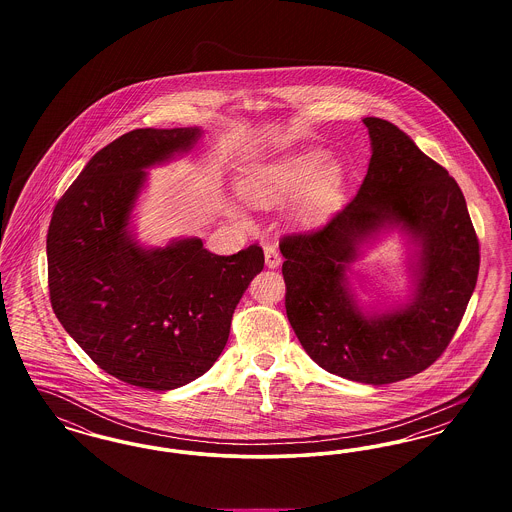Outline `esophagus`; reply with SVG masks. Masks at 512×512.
Masks as SVG:
<instances>
[{
    "label": "esophagus",
    "instance_id": "1",
    "mask_svg": "<svg viewBox=\"0 0 512 512\" xmlns=\"http://www.w3.org/2000/svg\"><path fill=\"white\" fill-rule=\"evenodd\" d=\"M265 261L268 268H276L280 265V253L276 249V245L265 244Z\"/></svg>",
    "mask_w": 512,
    "mask_h": 512
}]
</instances>
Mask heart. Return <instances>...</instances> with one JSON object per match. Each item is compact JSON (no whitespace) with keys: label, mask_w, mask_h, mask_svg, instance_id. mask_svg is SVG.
<instances>
[{"label":"heart","mask_w":512,"mask_h":512,"mask_svg":"<svg viewBox=\"0 0 512 512\" xmlns=\"http://www.w3.org/2000/svg\"><path fill=\"white\" fill-rule=\"evenodd\" d=\"M322 165L324 155L309 151L259 167L242 182V195L251 205L270 207L290 201L307 189L299 213L303 217H311L324 205L338 180V169L334 167H328L319 175L317 172Z\"/></svg>","instance_id":"obj_1"}]
</instances>
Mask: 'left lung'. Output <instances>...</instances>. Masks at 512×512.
Masks as SVG:
<instances>
[{
  "label": "left lung",
  "instance_id": "obj_1",
  "mask_svg": "<svg viewBox=\"0 0 512 512\" xmlns=\"http://www.w3.org/2000/svg\"><path fill=\"white\" fill-rule=\"evenodd\" d=\"M372 157L357 195L317 230L280 240L286 315L307 355L341 378L382 386L434 365L453 340L480 270V244L453 176L395 124L363 119ZM419 240L417 290L405 308L363 314L346 270L386 225Z\"/></svg>",
  "mask_w": 512,
  "mask_h": 512
}]
</instances>
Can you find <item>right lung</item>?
I'll return each instance as SVG.
<instances>
[{
  "label": "right lung",
  "instance_id": "obj_1",
  "mask_svg": "<svg viewBox=\"0 0 512 512\" xmlns=\"http://www.w3.org/2000/svg\"><path fill=\"white\" fill-rule=\"evenodd\" d=\"M199 136V128L122 134L90 159L49 222L53 313L101 370L144 390L186 386L215 365L236 305L265 267L259 244L224 257L199 238L144 249L128 234L144 169Z\"/></svg>",
  "mask_w": 512,
  "mask_h": 512
}]
</instances>
